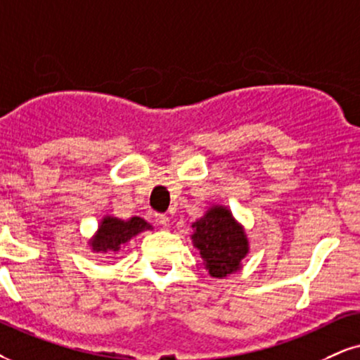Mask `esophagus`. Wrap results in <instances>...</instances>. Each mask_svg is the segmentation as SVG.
Masks as SVG:
<instances>
[{
    "label": "esophagus",
    "mask_w": 360,
    "mask_h": 360,
    "mask_svg": "<svg viewBox=\"0 0 360 360\" xmlns=\"http://www.w3.org/2000/svg\"><path fill=\"white\" fill-rule=\"evenodd\" d=\"M155 221H157L160 227H163V229L170 227V219H168L167 215H157V219H155Z\"/></svg>",
    "instance_id": "obj_1"
}]
</instances>
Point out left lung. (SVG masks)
Wrapping results in <instances>:
<instances>
[{"mask_svg":"<svg viewBox=\"0 0 360 360\" xmlns=\"http://www.w3.org/2000/svg\"><path fill=\"white\" fill-rule=\"evenodd\" d=\"M193 247L200 252L203 265L215 278L242 269V260L248 250V238L242 224L235 220L232 212L225 205H214L192 224Z\"/></svg>","mask_w":360,"mask_h":360,"instance_id":"left-lung-1","label":"left lung"}]
</instances>
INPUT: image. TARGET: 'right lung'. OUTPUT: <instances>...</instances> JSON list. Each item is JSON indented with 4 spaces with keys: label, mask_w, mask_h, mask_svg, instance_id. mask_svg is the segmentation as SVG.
<instances>
[{
    "label": "right lung",
    "mask_w": 360,
    "mask_h": 360,
    "mask_svg": "<svg viewBox=\"0 0 360 360\" xmlns=\"http://www.w3.org/2000/svg\"><path fill=\"white\" fill-rule=\"evenodd\" d=\"M145 230H153V227L141 217L122 220L118 217L105 215L100 221L98 230L88 243H90L91 252H96V254L120 252L133 237L145 232Z\"/></svg>",
    "instance_id": "1"
}]
</instances>
